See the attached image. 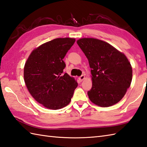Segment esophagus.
Wrapping results in <instances>:
<instances>
[{
    "mask_svg": "<svg viewBox=\"0 0 147 147\" xmlns=\"http://www.w3.org/2000/svg\"><path fill=\"white\" fill-rule=\"evenodd\" d=\"M85 75H82V76H80V77L78 78V79H79V80L80 81V82H82V81H83L84 79H85Z\"/></svg>",
    "mask_w": 147,
    "mask_h": 147,
    "instance_id": "esophagus-1",
    "label": "esophagus"
}]
</instances>
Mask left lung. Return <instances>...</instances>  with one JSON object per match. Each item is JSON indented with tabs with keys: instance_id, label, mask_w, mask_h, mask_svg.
<instances>
[{
	"instance_id": "8db88e82",
	"label": "left lung",
	"mask_w": 147,
	"mask_h": 147,
	"mask_svg": "<svg viewBox=\"0 0 147 147\" xmlns=\"http://www.w3.org/2000/svg\"><path fill=\"white\" fill-rule=\"evenodd\" d=\"M77 43L92 69V89L88 97L93 104L107 107L123 98L131 83V65L124 53L102 40L82 38Z\"/></svg>"
}]
</instances>
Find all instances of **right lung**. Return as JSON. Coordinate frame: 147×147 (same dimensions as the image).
I'll return each instance as SVG.
<instances>
[{
    "mask_svg": "<svg viewBox=\"0 0 147 147\" xmlns=\"http://www.w3.org/2000/svg\"><path fill=\"white\" fill-rule=\"evenodd\" d=\"M75 38H58L43 43L29 55L24 67V80L30 93L43 107L52 110L69 104L76 80L63 74L65 54Z\"/></svg>",
    "mask_w": 147,
    "mask_h": 147,
    "instance_id": "1",
    "label": "right lung"
}]
</instances>
